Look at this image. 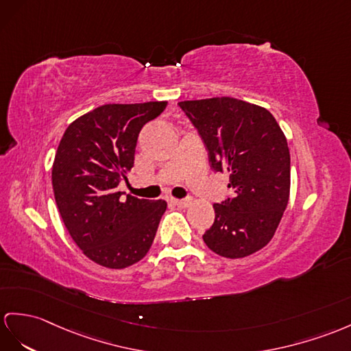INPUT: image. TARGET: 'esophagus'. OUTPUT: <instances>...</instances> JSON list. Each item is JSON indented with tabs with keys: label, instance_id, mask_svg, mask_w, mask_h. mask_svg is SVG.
<instances>
[{
	"label": "esophagus",
	"instance_id": "esophagus-1",
	"mask_svg": "<svg viewBox=\"0 0 351 351\" xmlns=\"http://www.w3.org/2000/svg\"><path fill=\"white\" fill-rule=\"evenodd\" d=\"M171 202H173L174 205H177V207L186 208V207H189V205L192 204V199H191V198H186V199H173Z\"/></svg>",
	"mask_w": 351,
	"mask_h": 351
}]
</instances>
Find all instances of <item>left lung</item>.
I'll use <instances>...</instances> for the list:
<instances>
[{
  "instance_id": "8db88e82",
  "label": "left lung",
  "mask_w": 351,
  "mask_h": 351,
  "mask_svg": "<svg viewBox=\"0 0 351 351\" xmlns=\"http://www.w3.org/2000/svg\"><path fill=\"white\" fill-rule=\"evenodd\" d=\"M178 106L208 150L211 169L229 173L234 196L215 204L213 226L202 235L210 250L245 258L267 245L289 202L287 140L269 111L237 98L182 101Z\"/></svg>"
}]
</instances>
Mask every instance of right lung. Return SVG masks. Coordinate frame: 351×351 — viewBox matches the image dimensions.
<instances>
[{
  "label": "right lung",
  "mask_w": 351,
  "mask_h": 351,
  "mask_svg": "<svg viewBox=\"0 0 351 351\" xmlns=\"http://www.w3.org/2000/svg\"><path fill=\"white\" fill-rule=\"evenodd\" d=\"M167 101L106 104L66 128L52 168L56 205L74 243L101 267L122 269L141 261L155 240L167 202L117 192L134 167L141 128Z\"/></svg>",
  "instance_id": "right-lung-1"
}]
</instances>
